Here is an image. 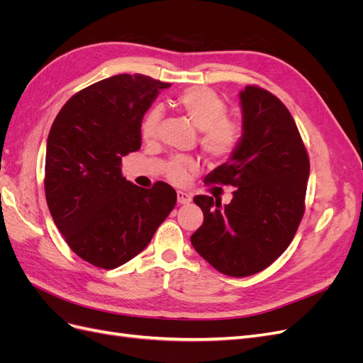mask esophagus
I'll return each instance as SVG.
<instances>
[{
  "label": "esophagus",
  "mask_w": 363,
  "mask_h": 363,
  "mask_svg": "<svg viewBox=\"0 0 363 363\" xmlns=\"http://www.w3.org/2000/svg\"><path fill=\"white\" fill-rule=\"evenodd\" d=\"M177 201L180 204H188L192 201V196L188 194V192H183V191H179L177 192Z\"/></svg>",
  "instance_id": "esophagus-1"
}]
</instances>
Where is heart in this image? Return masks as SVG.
<instances>
[{
  "label": "heart",
  "mask_w": 363,
  "mask_h": 363,
  "mask_svg": "<svg viewBox=\"0 0 363 363\" xmlns=\"http://www.w3.org/2000/svg\"><path fill=\"white\" fill-rule=\"evenodd\" d=\"M182 113L201 131L200 144L203 151L212 159H227L235 152L240 140V127L236 121L227 118V104L215 91L208 87H191L177 96ZM162 111L151 108L142 123L140 131L145 140L155 139L160 124ZM191 159L175 157L168 164V177L177 184L186 182L188 172L194 169Z\"/></svg>",
  "instance_id": "1"
}]
</instances>
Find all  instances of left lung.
Here are the masks:
<instances>
[{"mask_svg":"<svg viewBox=\"0 0 363 363\" xmlns=\"http://www.w3.org/2000/svg\"><path fill=\"white\" fill-rule=\"evenodd\" d=\"M242 135L206 183L235 186L221 204L208 195L194 196L203 225L191 236L199 255L219 272L247 277L268 268L294 239L304 213L311 164L289 111L257 86L239 92Z\"/></svg>","mask_w":363,"mask_h":363,"instance_id":"1","label":"left lung"}]
</instances>
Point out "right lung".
<instances>
[{"label": "right lung", "instance_id": "add662e5", "mask_svg": "<svg viewBox=\"0 0 363 363\" xmlns=\"http://www.w3.org/2000/svg\"><path fill=\"white\" fill-rule=\"evenodd\" d=\"M163 83L119 74L71 96L51 125L45 156L50 213L83 260L113 269L138 256L177 201L168 183L139 188L121 159L142 144L140 125Z\"/></svg>", "mask_w": 363, "mask_h": 363}]
</instances>
